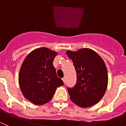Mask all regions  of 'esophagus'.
<instances>
[{
    "label": "esophagus",
    "mask_w": 126,
    "mask_h": 126,
    "mask_svg": "<svg viewBox=\"0 0 126 126\" xmlns=\"http://www.w3.org/2000/svg\"><path fill=\"white\" fill-rule=\"evenodd\" d=\"M62 80H63V82H64V83H65V77H63V79H62Z\"/></svg>",
    "instance_id": "34e87169"
}]
</instances>
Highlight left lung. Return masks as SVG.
<instances>
[{
  "label": "left lung",
  "instance_id": "left-lung-1",
  "mask_svg": "<svg viewBox=\"0 0 126 126\" xmlns=\"http://www.w3.org/2000/svg\"><path fill=\"white\" fill-rule=\"evenodd\" d=\"M66 53L73 62L77 73L75 85L67 88L70 99L81 107H91L101 100L107 90L108 75L105 63L89 48Z\"/></svg>",
  "mask_w": 126,
  "mask_h": 126
}]
</instances>
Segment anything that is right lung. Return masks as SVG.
I'll list each match as a JSON object with an SVG mask.
<instances>
[{"instance_id": "1", "label": "right lung", "mask_w": 126, "mask_h": 126, "mask_svg": "<svg viewBox=\"0 0 126 126\" xmlns=\"http://www.w3.org/2000/svg\"><path fill=\"white\" fill-rule=\"evenodd\" d=\"M57 53L47 47L31 52L22 63L19 84L23 95L36 105H43L53 98L57 87L63 81L57 77L53 62Z\"/></svg>"}]
</instances>
